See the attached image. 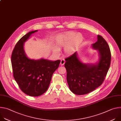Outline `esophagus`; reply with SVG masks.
Wrapping results in <instances>:
<instances>
[{"instance_id": "1", "label": "esophagus", "mask_w": 121, "mask_h": 121, "mask_svg": "<svg viewBox=\"0 0 121 121\" xmlns=\"http://www.w3.org/2000/svg\"><path fill=\"white\" fill-rule=\"evenodd\" d=\"M65 63V60L64 59H62L61 60V62H60V65H63Z\"/></svg>"}]
</instances>
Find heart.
<instances>
[{"instance_id": "b5f03b06", "label": "heart", "mask_w": 121, "mask_h": 121, "mask_svg": "<svg viewBox=\"0 0 121 121\" xmlns=\"http://www.w3.org/2000/svg\"><path fill=\"white\" fill-rule=\"evenodd\" d=\"M83 41V37L80 33L75 34L74 32H69L59 37L56 41V46L59 49L66 46L65 49L67 54L72 53L80 46ZM55 53L58 52V49L54 48Z\"/></svg>"}]
</instances>
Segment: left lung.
<instances>
[{"label": "left lung", "instance_id": "8db88e82", "mask_svg": "<svg viewBox=\"0 0 121 121\" xmlns=\"http://www.w3.org/2000/svg\"><path fill=\"white\" fill-rule=\"evenodd\" d=\"M92 47L99 52L100 57L97 64L82 63L76 52L65 58L67 82L70 91L76 95L88 94L99 87L104 81L110 68L111 53L105 40L98 35V41Z\"/></svg>", "mask_w": 121, "mask_h": 121}]
</instances>
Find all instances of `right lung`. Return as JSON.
<instances>
[{
	"label": "right lung",
	"mask_w": 121,
	"mask_h": 121,
	"mask_svg": "<svg viewBox=\"0 0 121 121\" xmlns=\"http://www.w3.org/2000/svg\"><path fill=\"white\" fill-rule=\"evenodd\" d=\"M37 31H30L20 39L13 49L11 58L15 80L22 92L32 97L40 96L46 91L52 77L60 63V60H34L26 56L24 43L31 34Z\"/></svg>",
	"instance_id": "obj_1"
}]
</instances>
